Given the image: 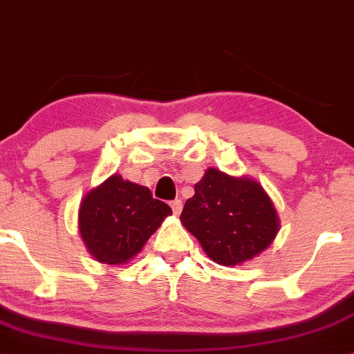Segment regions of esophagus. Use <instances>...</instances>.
<instances>
[{
	"instance_id": "obj_1",
	"label": "esophagus",
	"mask_w": 354,
	"mask_h": 354,
	"mask_svg": "<svg viewBox=\"0 0 354 354\" xmlns=\"http://www.w3.org/2000/svg\"><path fill=\"white\" fill-rule=\"evenodd\" d=\"M171 209H173L174 214H180L181 209H183V201L181 200L171 201Z\"/></svg>"
}]
</instances>
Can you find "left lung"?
<instances>
[{
    "instance_id": "obj_1",
    "label": "left lung",
    "mask_w": 354,
    "mask_h": 354,
    "mask_svg": "<svg viewBox=\"0 0 354 354\" xmlns=\"http://www.w3.org/2000/svg\"><path fill=\"white\" fill-rule=\"evenodd\" d=\"M181 223L208 258L223 266L251 261L274 241L276 208L258 181L208 168L185 203Z\"/></svg>"
}]
</instances>
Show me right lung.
<instances>
[{"mask_svg":"<svg viewBox=\"0 0 354 354\" xmlns=\"http://www.w3.org/2000/svg\"><path fill=\"white\" fill-rule=\"evenodd\" d=\"M171 208L154 200L146 186L111 174L88 191L80 203L81 239L96 261L126 265L143 250Z\"/></svg>","mask_w":354,"mask_h":354,"instance_id":"obj_1","label":"right lung"}]
</instances>
